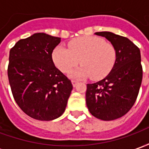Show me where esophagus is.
<instances>
[{
  "label": "esophagus",
  "mask_w": 149,
  "mask_h": 149,
  "mask_svg": "<svg viewBox=\"0 0 149 149\" xmlns=\"http://www.w3.org/2000/svg\"><path fill=\"white\" fill-rule=\"evenodd\" d=\"M77 83L78 82L77 81H74V80H73V81H72V86H73V87H76V85H77Z\"/></svg>",
  "instance_id": "34e87169"
}]
</instances>
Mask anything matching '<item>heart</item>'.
<instances>
[{
    "mask_svg": "<svg viewBox=\"0 0 149 149\" xmlns=\"http://www.w3.org/2000/svg\"><path fill=\"white\" fill-rule=\"evenodd\" d=\"M68 48L58 45L53 49L52 59L56 68L68 72L80 61L83 65L71 72L73 78L92 77L100 80L109 73L115 65L116 52L112 44L98 37L85 36L72 40Z\"/></svg>",
    "mask_w": 149,
    "mask_h": 149,
    "instance_id": "b5f03b06",
    "label": "heart"
}]
</instances>
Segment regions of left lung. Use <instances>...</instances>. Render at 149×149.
I'll list each match as a JSON object with an SVG mask.
<instances>
[{
    "label": "left lung",
    "instance_id": "left-lung-1",
    "mask_svg": "<svg viewBox=\"0 0 149 149\" xmlns=\"http://www.w3.org/2000/svg\"><path fill=\"white\" fill-rule=\"evenodd\" d=\"M114 46L116 60L103 80L88 84L86 104L93 116L102 120H113L125 115L133 106L142 81L140 49L127 37L111 32H98Z\"/></svg>",
    "mask_w": 149,
    "mask_h": 149
}]
</instances>
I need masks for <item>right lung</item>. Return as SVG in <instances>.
<instances>
[{
	"label": "right lung",
	"mask_w": 149,
	"mask_h": 149,
	"mask_svg": "<svg viewBox=\"0 0 149 149\" xmlns=\"http://www.w3.org/2000/svg\"><path fill=\"white\" fill-rule=\"evenodd\" d=\"M60 42V37L37 33L20 40L9 52L8 77L13 97L36 120L61 116L72 89L71 81L52 61V51Z\"/></svg>",
	"instance_id": "right-lung-1"
}]
</instances>
